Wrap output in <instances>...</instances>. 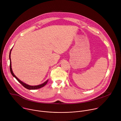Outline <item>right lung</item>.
<instances>
[{"instance_id":"1","label":"right lung","mask_w":121,"mask_h":121,"mask_svg":"<svg viewBox=\"0 0 121 121\" xmlns=\"http://www.w3.org/2000/svg\"><path fill=\"white\" fill-rule=\"evenodd\" d=\"M13 48V47H12ZM12 48H11V49L10 50V51L9 52V60H10V72L12 74V75L17 80H18L23 86L24 87H25V88L28 89V90H36V89H40V88H41L43 87H44V86L47 84V83L48 82V79H47V80H46L44 83L40 84V85H36V86H30V85H28L24 82H23L21 80H20L18 78H17L15 75L13 73V71H12V68H11V58H10V55H11V50L12 49Z\"/></svg>"}]
</instances>
